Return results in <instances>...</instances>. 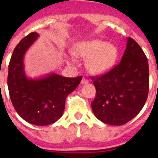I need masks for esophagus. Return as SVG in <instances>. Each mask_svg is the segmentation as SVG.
<instances>
[{"label":"esophagus","mask_w":158,"mask_h":158,"mask_svg":"<svg viewBox=\"0 0 158 158\" xmlns=\"http://www.w3.org/2000/svg\"><path fill=\"white\" fill-rule=\"evenodd\" d=\"M81 83L82 85H85V84H88V83H89V80H88V79H86V78L83 77V78H82L81 81Z\"/></svg>","instance_id":"esophagus-1"}]
</instances>
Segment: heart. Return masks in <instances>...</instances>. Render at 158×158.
Returning <instances> with one entry per match:
<instances>
[{
	"label": "heart",
	"mask_w": 158,
	"mask_h": 158,
	"mask_svg": "<svg viewBox=\"0 0 158 158\" xmlns=\"http://www.w3.org/2000/svg\"><path fill=\"white\" fill-rule=\"evenodd\" d=\"M76 54L88 58L87 68L95 74L107 72L115 65L118 58V49L103 40H94L81 42L76 49ZM71 62L74 60L70 58Z\"/></svg>",
	"instance_id": "obj_1"
}]
</instances>
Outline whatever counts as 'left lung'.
Returning <instances> with one entry per match:
<instances>
[{"label": "left lung", "instance_id": "obj_1", "mask_svg": "<svg viewBox=\"0 0 158 158\" xmlns=\"http://www.w3.org/2000/svg\"><path fill=\"white\" fill-rule=\"evenodd\" d=\"M120 63L93 77L96 96L92 102L95 116L104 123L120 126L135 118L146 104L149 92V65L140 46L127 38Z\"/></svg>", "mask_w": 158, "mask_h": 158}]
</instances>
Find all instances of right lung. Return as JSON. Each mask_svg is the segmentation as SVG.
Here are the masks:
<instances>
[{
  "instance_id": "1",
  "label": "right lung",
  "mask_w": 158,
  "mask_h": 158,
  "mask_svg": "<svg viewBox=\"0 0 158 158\" xmlns=\"http://www.w3.org/2000/svg\"><path fill=\"white\" fill-rule=\"evenodd\" d=\"M39 36L37 32H31L14 49L8 65V88L19 116L33 125L47 126L61 118L66 96L76 89L82 77H65L53 73L35 79L27 77L23 58Z\"/></svg>"
}]
</instances>
